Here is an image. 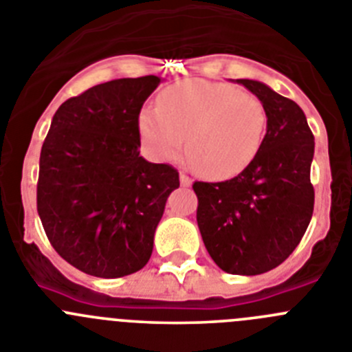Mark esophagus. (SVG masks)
<instances>
[{"mask_svg": "<svg viewBox=\"0 0 352 352\" xmlns=\"http://www.w3.org/2000/svg\"><path fill=\"white\" fill-rule=\"evenodd\" d=\"M179 179H180V186H182V187H191L192 186V179L189 175H186L184 172H180Z\"/></svg>", "mask_w": 352, "mask_h": 352, "instance_id": "34e87169", "label": "esophagus"}]
</instances>
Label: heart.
<instances>
[{
    "label": "heart",
    "mask_w": 352,
    "mask_h": 352,
    "mask_svg": "<svg viewBox=\"0 0 352 352\" xmlns=\"http://www.w3.org/2000/svg\"><path fill=\"white\" fill-rule=\"evenodd\" d=\"M267 130V113L255 95L206 80L166 88L157 107H144L139 131L147 153L173 161L186 153L208 179H231L257 157Z\"/></svg>",
    "instance_id": "heart-1"
}]
</instances>
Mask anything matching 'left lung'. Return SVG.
Masks as SVG:
<instances>
[{
	"label": "left lung",
	"instance_id": "left-lung-1",
	"mask_svg": "<svg viewBox=\"0 0 352 352\" xmlns=\"http://www.w3.org/2000/svg\"><path fill=\"white\" fill-rule=\"evenodd\" d=\"M264 104L267 130L257 157L226 182H195L199 232L229 274L255 276L290 257L314 208V137L290 98L255 80H236Z\"/></svg>",
	"mask_w": 352,
	"mask_h": 352
}]
</instances>
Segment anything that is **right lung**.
I'll return each instance as SVG.
<instances>
[{
	"mask_svg": "<svg viewBox=\"0 0 352 352\" xmlns=\"http://www.w3.org/2000/svg\"><path fill=\"white\" fill-rule=\"evenodd\" d=\"M157 76L120 78L65 100L39 156L38 213L52 246L80 271H140L179 172L140 156L139 114Z\"/></svg>",
	"mask_w": 352,
	"mask_h": 352,
	"instance_id": "1",
	"label": "right lung"
}]
</instances>
